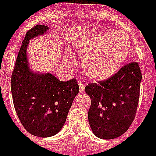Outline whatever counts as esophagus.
I'll list each match as a JSON object with an SVG mask.
<instances>
[{"mask_svg": "<svg viewBox=\"0 0 156 156\" xmlns=\"http://www.w3.org/2000/svg\"><path fill=\"white\" fill-rule=\"evenodd\" d=\"M78 87H79V91H80L81 93L84 92V90H85V86H84V84H83L81 81L78 82Z\"/></svg>", "mask_w": 156, "mask_h": 156, "instance_id": "obj_1", "label": "esophagus"}]
</instances>
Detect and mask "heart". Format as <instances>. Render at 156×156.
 <instances>
[{"mask_svg":"<svg viewBox=\"0 0 156 156\" xmlns=\"http://www.w3.org/2000/svg\"><path fill=\"white\" fill-rule=\"evenodd\" d=\"M131 48L128 36L115 30L97 32L81 41L76 52L81 58L82 72L94 81H103L114 76L126 62ZM72 63L69 56L66 57Z\"/></svg>","mask_w":156,"mask_h":156,"instance_id":"obj_1","label":"heart"}]
</instances>
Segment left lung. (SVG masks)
<instances>
[{
  "instance_id": "1",
  "label": "left lung",
  "mask_w": 156,
  "mask_h": 156,
  "mask_svg": "<svg viewBox=\"0 0 156 156\" xmlns=\"http://www.w3.org/2000/svg\"><path fill=\"white\" fill-rule=\"evenodd\" d=\"M141 81L139 65L132 62L108 80L85 87L91 99L88 122L97 137L114 139L126 132L136 116Z\"/></svg>"
}]
</instances>
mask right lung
Masks as SVG:
<instances>
[{
    "label": "right lung",
    "instance_id": "1",
    "mask_svg": "<svg viewBox=\"0 0 156 156\" xmlns=\"http://www.w3.org/2000/svg\"><path fill=\"white\" fill-rule=\"evenodd\" d=\"M49 28L36 25L28 30L12 74V95L17 115L32 136L49 137L63 127L75 97L78 81H60L51 73L35 72L30 67L27 48L30 40L44 35Z\"/></svg>",
    "mask_w": 156,
    "mask_h": 156
}]
</instances>
